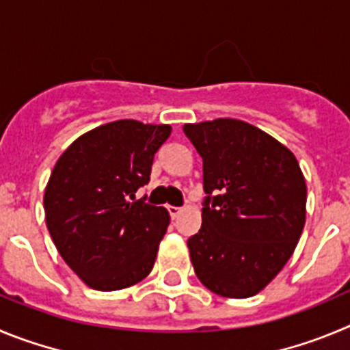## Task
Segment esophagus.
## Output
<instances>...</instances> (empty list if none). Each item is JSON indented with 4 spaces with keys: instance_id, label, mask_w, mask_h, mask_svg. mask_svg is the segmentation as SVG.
Segmentation results:
<instances>
[{
    "instance_id": "34e87169",
    "label": "esophagus",
    "mask_w": 350,
    "mask_h": 350,
    "mask_svg": "<svg viewBox=\"0 0 350 350\" xmlns=\"http://www.w3.org/2000/svg\"><path fill=\"white\" fill-rule=\"evenodd\" d=\"M167 211L169 214H171V218L176 219L179 216V213H181V207H176V206H167Z\"/></svg>"
}]
</instances>
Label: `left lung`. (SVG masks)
Instances as JSON below:
<instances>
[{
	"label": "left lung",
	"mask_w": 350,
	"mask_h": 350,
	"mask_svg": "<svg viewBox=\"0 0 350 350\" xmlns=\"http://www.w3.org/2000/svg\"><path fill=\"white\" fill-rule=\"evenodd\" d=\"M204 162L202 226L188 239L198 281L250 298L288 263L305 225L307 185L297 157L235 118L185 124Z\"/></svg>",
	"instance_id": "left-lung-1"
}]
</instances>
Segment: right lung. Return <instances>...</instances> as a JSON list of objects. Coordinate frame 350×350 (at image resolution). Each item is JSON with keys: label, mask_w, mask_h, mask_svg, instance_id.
I'll use <instances>...</instances> for the list:
<instances>
[{"label": "right lung", "mask_w": 350, "mask_h": 350, "mask_svg": "<svg viewBox=\"0 0 350 350\" xmlns=\"http://www.w3.org/2000/svg\"><path fill=\"white\" fill-rule=\"evenodd\" d=\"M171 125L116 120L85 132L59 157L45 188L46 228L62 260L89 288L116 291L155 265L171 218L136 200Z\"/></svg>", "instance_id": "add662e5"}]
</instances>
